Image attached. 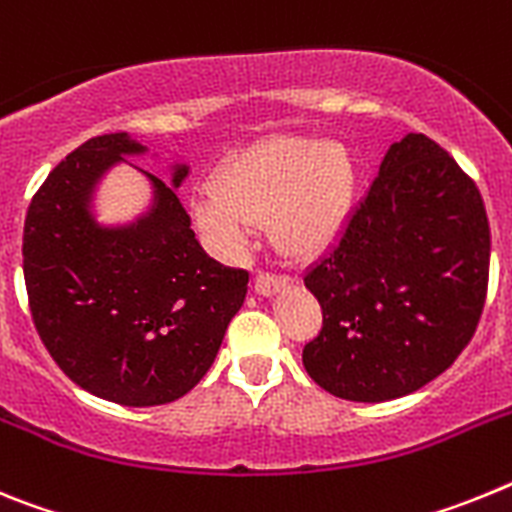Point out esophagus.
<instances>
[{
	"mask_svg": "<svg viewBox=\"0 0 512 512\" xmlns=\"http://www.w3.org/2000/svg\"><path fill=\"white\" fill-rule=\"evenodd\" d=\"M289 284L287 277H277V274H266V271H261L259 277H256V292L264 297H271L277 295L279 289H284Z\"/></svg>",
	"mask_w": 512,
	"mask_h": 512,
	"instance_id": "obj_1",
	"label": "esophagus"
}]
</instances>
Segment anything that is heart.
Wrapping results in <instances>:
<instances>
[{
  "instance_id": "b5f03b06",
  "label": "heart",
  "mask_w": 512,
  "mask_h": 512,
  "mask_svg": "<svg viewBox=\"0 0 512 512\" xmlns=\"http://www.w3.org/2000/svg\"><path fill=\"white\" fill-rule=\"evenodd\" d=\"M354 169L336 143L271 138L217 171L212 192L194 200L197 223L225 243H243L271 223L287 251L312 256L341 235L351 210Z\"/></svg>"
}]
</instances>
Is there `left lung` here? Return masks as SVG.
Instances as JSON below:
<instances>
[{
  "instance_id": "1",
  "label": "left lung",
  "mask_w": 512,
  "mask_h": 512,
  "mask_svg": "<svg viewBox=\"0 0 512 512\" xmlns=\"http://www.w3.org/2000/svg\"><path fill=\"white\" fill-rule=\"evenodd\" d=\"M490 274L482 194L423 133L384 153L336 246L305 271L323 330L302 351L312 382L351 402L420 390L477 330Z\"/></svg>"
}]
</instances>
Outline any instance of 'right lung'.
<instances>
[{"label": "right lung", "instance_id": "1", "mask_svg": "<svg viewBox=\"0 0 512 512\" xmlns=\"http://www.w3.org/2000/svg\"><path fill=\"white\" fill-rule=\"evenodd\" d=\"M148 148L128 133L89 138L48 174L27 207L22 271L40 341L63 374L102 400L151 408L187 395L215 361L248 292V271L217 264L194 238L176 189L138 169L151 205L104 225L94 194L125 156Z\"/></svg>", "mask_w": 512, "mask_h": 512}]
</instances>
